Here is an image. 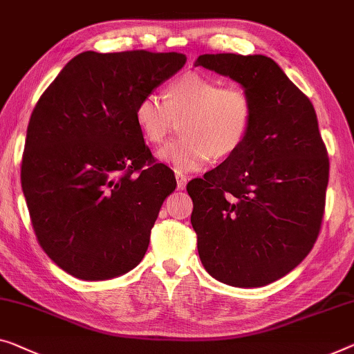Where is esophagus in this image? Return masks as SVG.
Wrapping results in <instances>:
<instances>
[{
	"mask_svg": "<svg viewBox=\"0 0 354 354\" xmlns=\"http://www.w3.org/2000/svg\"><path fill=\"white\" fill-rule=\"evenodd\" d=\"M187 179H189V178H187L186 175H183V173L176 171V186H178V189H184V187H186Z\"/></svg>",
	"mask_w": 354,
	"mask_h": 354,
	"instance_id": "34e87169",
	"label": "esophagus"
}]
</instances>
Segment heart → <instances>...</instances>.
I'll use <instances>...</instances> for the list:
<instances>
[{"label": "heart", "mask_w": 354, "mask_h": 354, "mask_svg": "<svg viewBox=\"0 0 354 354\" xmlns=\"http://www.w3.org/2000/svg\"><path fill=\"white\" fill-rule=\"evenodd\" d=\"M254 114V98L248 88L187 73L170 84L167 97L156 92L141 97L135 122L147 143L162 145L184 119V136L162 147L159 157L178 171H194L213 156L235 154L251 133Z\"/></svg>", "instance_id": "heart-1"}]
</instances>
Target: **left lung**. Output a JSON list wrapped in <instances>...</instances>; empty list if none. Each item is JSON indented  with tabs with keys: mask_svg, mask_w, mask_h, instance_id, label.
I'll use <instances>...</instances> for the list:
<instances>
[{
	"mask_svg": "<svg viewBox=\"0 0 354 354\" xmlns=\"http://www.w3.org/2000/svg\"><path fill=\"white\" fill-rule=\"evenodd\" d=\"M195 65L241 84L256 104L245 145L187 184L200 261L230 286H266L307 257L321 230L329 157L315 108L266 55L205 54Z\"/></svg>",
	"mask_w": 354,
	"mask_h": 354,
	"instance_id": "left-lung-1",
	"label": "left lung"
}]
</instances>
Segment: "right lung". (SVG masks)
I'll return each mask as SVG.
<instances>
[{"label":"right lung","mask_w":354,"mask_h":354,"mask_svg":"<svg viewBox=\"0 0 354 354\" xmlns=\"http://www.w3.org/2000/svg\"><path fill=\"white\" fill-rule=\"evenodd\" d=\"M184 63L176 52L87 50L36 103L20 181L38 243L70 275L109 279L145 257L176 179L146 146L135 108Z\"/></svg>","instance_id":"add662e5"}]
</instances>
